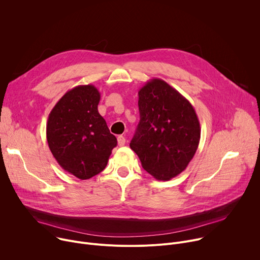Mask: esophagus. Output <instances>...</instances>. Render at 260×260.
I'll list each match as a JSON object with an SVG mask.
<instances>
[{"instance_id": "34e87169", "label": "esophagus", "mask_w": 260, "mask_h": 260, "mask_svg": "<svg viewBox=\"0 0 260 260\" xmlns=\"http://www.w3.org/2000/svg\"><path fill=\"white\" fill-rule=\"evenodd\" d=\"M117 141H118V145L119 146H124L125 144V137L124 136H119L117 138Z\"/></svg>"}]
</instances>
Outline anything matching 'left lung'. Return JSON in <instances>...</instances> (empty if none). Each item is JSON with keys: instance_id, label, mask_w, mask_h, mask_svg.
<instances>
[{"instance_id": "8db88e82", "label": "left lung", "mask_w": 260, "mask_h": 260, "mask_svg": "<svg viewBox=\"0 0 260 260\" xmlns=\"http://www.w3.org/2000/svg\"><path fill=\"white\" fill-rule=\"evenodd\" d=\"M140 122L131 141L144 170L157 180H170L194 157L201 128L195 109L160 79H151L138 92Z\"/></svg>"}]
</instances>
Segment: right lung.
<instances>
[{"instance_id":"right-lung-1","label":"right lung","mask_w":260,"mask_h":260,"mask_svg":"<svg viewBox=\"0 0 260 260\" xmlns=\"http://www.w3.org/2000/svg\"><path fill=\"white\" fill-rule=\"evenodd\" d=\"M101 93L93 85L68 90L55 105L46 123V140L60 166L84 180L107 166L117 139L98 106Z\"/></svg>"}]
</instances>
